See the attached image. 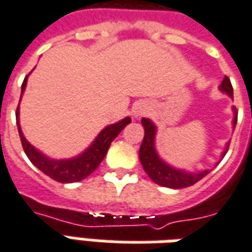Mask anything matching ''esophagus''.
Returning a JSON list of instances; mask_svg holds the SVG:
<instances>
[{
  "label": "esophagus",
  "mask_w": 252,
  "mask_h": 252,
  "mask_svg": "<svg viewBox=\"0 0 252 252\" xmlns=\"http://www.w3.org/2000/svg\"><path fill=\"white\" fill-rule=\"evenodd\" d=\"M150 105L147 104V102H139V104H136V106L133 108V117H142V116L147 115L148 112H150Z\"/></svg>",
  "instance_id": "34e87169"
}]
</instances>
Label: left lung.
I'll return each instance as SVG.
<instances>
[{
    "instance_id": "left-lung-1",
    "label": "left lung",
    "mask_w": 252,
    "mask_h": 252,
    "mask_svg": "<svg viewBox=\"0 0 252 252\" xmlns=\"http://www.w3.org/2000/svg\"><path fill=\"white\" fill-rule=\"evenodd\" d=\"M219 89H220V92L227 94L233 99V89L229 78L224 77ZM232 128L235 129L236 121H238V112L235 109V106H232ZM142 126H144V137H143V143L139 150V158H140L144 171L155 184L164 186V188H170V189H182V188L194 185L195 182H198L205 175L211 173L209 169L200 170V171H188V170L178 169V167H174L167 162H164L163 159L159 157L157 147H155V137H157V131H158L157 126L147 117L142 119ZM228 147H229V142H227L225 147L222 150L220 160L227 154ZM219 162L216 164H219Z\"/></svg>"
}]
</instances>
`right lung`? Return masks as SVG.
Instances as JSON below:
<instances>
[{
    "mask_svg": "<svg viewBox=\"0 0 252 252\" xmlns=\"http://www.w3.org/2000/svg\"><path fill=\"white\" fill-rule=\"evenodd\" d=\"M28 77H30V74L25 77L24 82L21 85V97L27 88ZM16 120H17L21 144H23V148L31 162L52 180L62 182V184H71V182L85 180L88 175L92 174L94 170L98 167V164L102 162V159L105 158V155L109 150L110 143L113 142L116 136L131 123V117H124L123 120L117 121L115 124L105 126L83 153L68 159L50 158L46 154H43L37 148L33 147L25 139L24 133L21 131V126H20V104L17 112H16Z\"/></svg>",
    "mask_w": 252,
    "mask_h": 252,
    "instance_id": "right-lung-1",
    "label": "right lung"
}]
</instances>
